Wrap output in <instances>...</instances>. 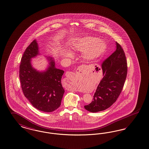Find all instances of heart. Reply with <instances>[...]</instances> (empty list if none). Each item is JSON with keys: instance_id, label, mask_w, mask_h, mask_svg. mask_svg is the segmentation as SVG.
Returning a JSON list of instances; mask_svg holds the SVG:
<instances>
[{"instance_id": "heart-1", "label": "heart", "mask_w": 149, "mask_h": 149, "mask_svg": "<svg viewBox=\"0 0 149 149\" xmlns=\"http://www.w3.org/2000/svg\"><path fill=\"white\" fill-rule=\"evenodd\" d=\"M105 45L99 40L92 37H87L81 40L73 46V50L84 51L83 58L87 61L98 58L103 54L105 50ZM70 52H65L62 56H70Z\"/></svg>"}]
</instances>
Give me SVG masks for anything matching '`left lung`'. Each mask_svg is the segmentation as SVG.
I'll use <instances>...</instances> for the list:
<instances>
[{"instance_id":"obj_1","label":"left lung","mask_w":149,"mask_h":149,"mask_svg":"<svg viewBox=\"0 0 149 149\" xmlns=\"http://www.w3.org/2000/svg\"><path fill=\"white\" fill-rule=\"evenodd\" d=\"M116 50L102 64L103 78L94 94L93 100L84 108L92 113L105 110L114 103L121 93L127 78L125 52L116 42Z\"/></svg>"}]
</instances>
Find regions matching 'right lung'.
Instances as JSON below:
<instances>
[{
	"mask_svg": "<svg viewBox=\"0 0 149 149\" xmlns=\"http://www.w3.org/2000/svg\"><path fill=\"white\" fill-rule=\"evenodd\" d=\"M39 55L37 41L34 40L22 55L19 78L23 93L33 107L44 112H52L61 105L65 90L61 78L63 70L56 68L55 62L49 57V66L44 72L34 69L31 59Z\"/></svg>",
	"mask_w": 149,
	"mask_h": 149,
	"instance_id": "right-lung-1",
	"label": "right lung"
}]
</instances>
